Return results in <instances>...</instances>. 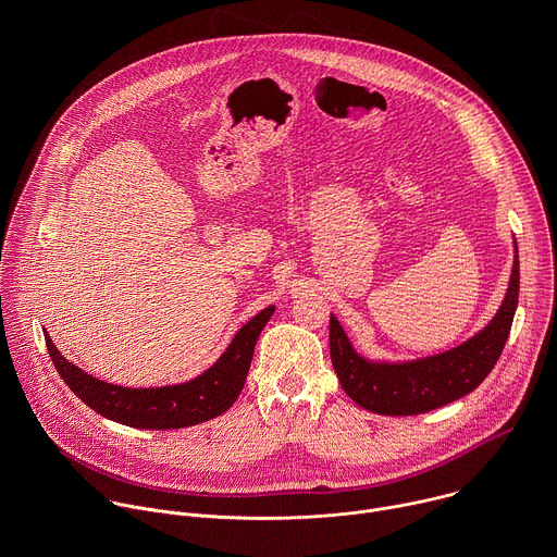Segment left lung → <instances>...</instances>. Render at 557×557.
<instances>
[{"instance_id":"1","label":"left lung","mask_w":557,"mask_h":557,"mask_svg":"<svg viewBox=\"0 0 557 557\" xmlns=\"http://www.w3.org/2000/svg\"><path fill=\"white\" fill-rule=\"evenodd\" d=\"M518 247L509 288L494 320L469 342L447 352L408 361L372 363L355 352L337 317L331 314V359L350 399L374 414L410 417L443 408L479 387L507 344L518 306Z\"/></svg>"}]
</instances>
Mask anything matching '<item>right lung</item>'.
<instances>
[{"label": "right lung", "mask_w": 557, "mask_h": 557, "mask_svg": "<svg viewBox=\"0 0 557 557\" xmlns=\"http://www.w3.org/2000/svg\"><path fill=\"white\" fill-rule=\"evenodd\" d=\"M275 306L264 308L235 333L224 355L200 376L165 387H123L106 383L65 361L46 335L50 359L65 385L101 417L140 430H178L226 412L240 396L253 359L256 342Z\"/></svg>", "instance_id": "1"}]
</instances>
